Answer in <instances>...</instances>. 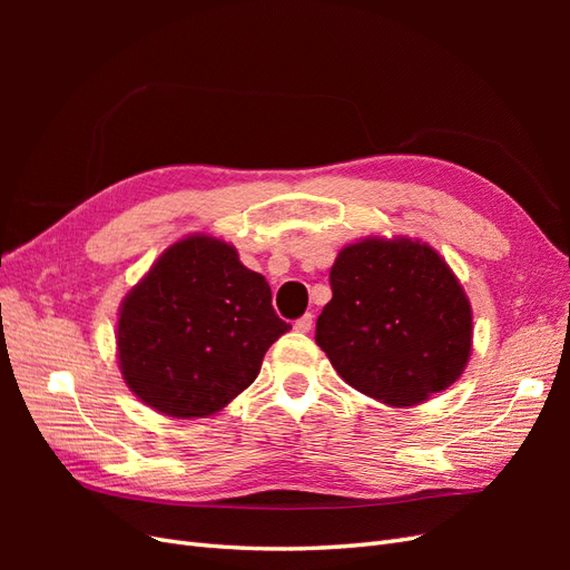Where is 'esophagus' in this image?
<instances>
[{"mask_svg":"<svg viewBox=\"0 0 570 570\" xmlns=\"http://www.w3.org/2000/svg\"><path fill=\"white\" fill-rule=\"evenodd\" d=\"M312 325H314V316L312 314H304L302 318L295 321V331L297 333H308V331H312Z\"/></svg>","mask_w":570,"mask_h":570,"instance_id":"obj_1","label":"esophagus"}]
</instances>
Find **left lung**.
Returning a JSON list of instances; mask_svg holds the SVG:
<instances>
[{
    "label": "left lung",
    "mask_w": 570,
    "mask_h": 570,
    "mask_svg": "<svg viewBox=\"0 0 570 570\" xmlns=\"http://www.w3.org/2000/svg\"><path fill=\"white\" fill-rule=\"evenodd\" d=\"M331 289L316 344L344 383L383 404L413 406L459 381L473 314L433 247L409 237L361 239L337 254Z\"/></svg>",
    "instance_id": "left-lung-1"
}]
</instances>
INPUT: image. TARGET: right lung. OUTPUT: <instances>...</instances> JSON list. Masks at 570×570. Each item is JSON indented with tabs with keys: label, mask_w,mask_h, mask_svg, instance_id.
<instances>
[{
	"label": "right lung",
	"mask_w": 570,
	"mask_h": 570,
	"mask_svg": "<svg viewBox=\"0 0 570 570\" xmlns=\"http://www.w3.org/2000/svg\"><path fill=\"white\" fill-rule=\"evenodd\" d=\"M262 273L233 245L189 235L170 245L120 304L118 366L154 411L204 419L247 390L289 331Z\"/></svg>",
	"instance_id": "1"
}]
</instances>
